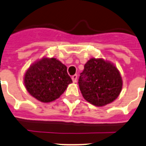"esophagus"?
<instances>
[{
  "label": "esophagus",
  "instance_id": "esophagus-1",
  "mask_svg": "<svg viewBox=\"0 0 146 146\" xmlns=\"http://www.w3.org/2000/svg\"><path fill=\"white\" fill-rule=\"evenodd\" d=\"M72 80H73V82H76V81H77V75H76V74H75V75H73V76H72Z\"/></svg>",
  "mask_w": 146,
  "mask_h": 146
}]
</instances>
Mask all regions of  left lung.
Masks as SVG:
<instances>
[{
    "instance_id": "1",
    "label": "left lung",
    "mask_w": 146,
    "mask_h": 146,
    "mask_svg": "<svg viewBox=\"0 0 146 146\" xmlns=\"http://www.w3.org/2000/svg\"><path fill=\"white\" fill-rule=\"evenodd\" d=\"M79 86L85 100L97 106L114 101L122 88L118 69L102 58H91L80 73Z\"/></svg>"
}]
</instances>
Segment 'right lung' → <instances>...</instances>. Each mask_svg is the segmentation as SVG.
<instances>
[{
	"label": "right lung",
	"mask_w": 146,
	"mask_h": 146,
	"mask_svg": "<svg viewBox=\"0 0 146 146\" xmlns=\"http://www.w3.org/2000/svg\"><path fill=\"white\" fill-rule=\"evenodd\" d=\"M67 67L54 58H43L26 71L24 82L32 97L43 103H49L60 97L72 79Z\"/></svg>",
	"instance_id": "1"
}]
</instances>
